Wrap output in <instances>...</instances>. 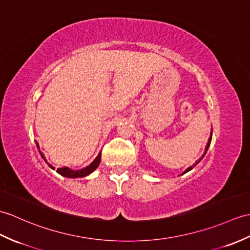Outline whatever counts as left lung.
I'll use <instances>...</instances> for the list:
<instances>
[{
	"instance_id": "left-lung-1",
	"label": "left lung",
	"mask_w": 250,
	"mask_h": 250,
	"mask_svg": "<svg viewBox=\"0 0 250 250\" xmlns=\"http://www.w3.org/2000/svg\"><path fill=\"white\" fill-rule=\"evenodd\" d=\"M211 141H212V133H211V136H210V138H208V144H207V147H206V151H205V154L207 153V151H208V147H210V144H211ZM205 154L201 156V158H200V159L198 160V162H196V164H194L193 166H190V167H188V169H187V170H185V171H184L183 173H185V172H188V171H189L190 169H193V168H194V167H195V166H196L197 164H198V163H199V162H200V161H201L202 159H204V156H205Z\"/></svg>"
}]
</instances>
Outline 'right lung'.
<instances>
[{"instance_id":"add662e5","label":"right lung","mask_w":250,"mask_h":250,"mask_svg":"<svg viewBox=\"0 0 250 250\" xmlns=\"http://www.w3.org/2000/svg\"><path fill=\"white\" fill-rule=\"evenodd\" d=\"M37 147H38V145H37ZM40 154H42V159L45 161L43 154L42 152H40ZM100 161H101V153H99V155L97 156L96 160L92 162V163L89 166L83 168V169H81V170H71L70 168H68V167H62V168H57L56 171L59 172L60 175L63 176V177H67V178H82V177L88 176L89 173H91L92 171H94L96 168L99 166V164H100ZM49 166L52 168V169H54V168L52 167L50 164H49Z\"/></svg>"}]
</instances>
